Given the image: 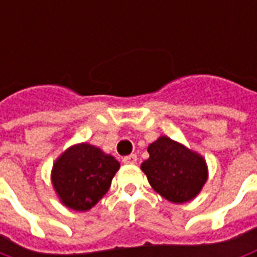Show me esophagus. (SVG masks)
Here are the masks:
<instances>
[{
  "label": "esophagus",
  "mask_w": 257,
  "mask_h": 257,
  "mask_svg": "<svg viewBox=\"0 0 257 257\" xmlns=\"http://www.w3.org/2000/svg\"><path fill=\"white\" fill-rule=\"evenodd\" d=\"M123 164H136L138 162V156L136 154H131V156H126L122 158Z\"/></svg>",
  "instance_id": "1"
}]
</instances>
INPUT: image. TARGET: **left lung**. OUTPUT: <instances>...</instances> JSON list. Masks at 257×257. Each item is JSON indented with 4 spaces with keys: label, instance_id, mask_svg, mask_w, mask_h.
<instances>
[{
    "label": "left lung",
    "instance_id": "obj_1",
    "mask_svg": "<svg viewBox=\"0 0 257 257\" xmlns=\"http://www.w3.org/2000/svg\"><path fill=\"white\" fill-rule=\"evenodd\" d=\"M150 158L142 164L149 183L157 193L173 204H183L201 191L208 179L202 157L168 136L149 146Z\"/></svg>",
    "mask_w": 257,
    "mask_h": 257
}]
</instances>
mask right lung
<instances>
[{"label": "right lung", "mask_w": 257, "mask_h": 257, "mask_svg": "<svg viewBox=\"0 0 257 257\" xmlns=\"http://www.w3.org/2000/svg\"><path fill=\"white\" fill-rule=\"evenodd\" d=\"M118 169L114 157L81 143L67 149L53 164L52 184L67 208L84 212L103 198Z\"/></svg>", "instance_id": "obj_1"}]
</instances>
